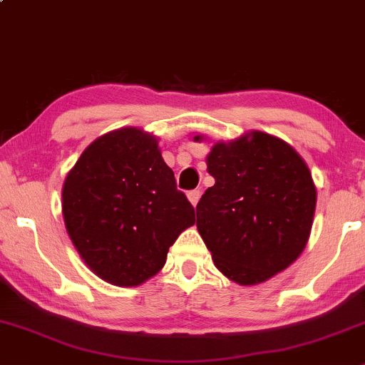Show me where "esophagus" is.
<instances>
[{
	"label": "esophagus",
	"instance_id": "esophagus-1",
	"mask_svg": "<svg viewBox=\"0 0 365 365\" xmlns=\"http://www.w3.org/2000/svg\"><path fill=\"white\" fill-rule=\"evenodd\" d=\"M188 200H190L192 202V206H197V202H199V199H200V190H190L188 192Z\"/></svg>",
	"mask_w": 365,
	"mask_h": 365
}]
</instances>
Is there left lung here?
<instances>
[{
	"label": "left lung",
	"mask_w": 365,
	"mask_h": 365,
	"mask_svg": "<svg viewBox=\"0 0 365 365\" xmlns=\"http://www.w3.org/2000/svg\"><path fill=\"white\" fill-rule=\"evenodd\" d=\"M206 161L215 185L197 204V230L215 266L245 287L287 269L305 249L316 211V185L300 154L252 130L216 142Z\"/></svg>",
	"instance_id": "1"
}]
</instances>
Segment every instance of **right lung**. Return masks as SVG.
Listing matches in <instances>:
<instances>
[{"mask_svg": "<svg viewBox=\"0 0 365 365\" xmlns=\"http://www.w3.org/2000/svg\"><path fill=\"white\" fill-rule=\"evenodd\" d=\"M61 211L83 262L118 287L159 273L170 247L195 223L158 139L133 127L104 133L83 150L63 183Z\"/></svg>", "mask_w": 365, "mask_h": 365, "instance_id": "right-lung-1", "label": "right lung"}]
</instances>
